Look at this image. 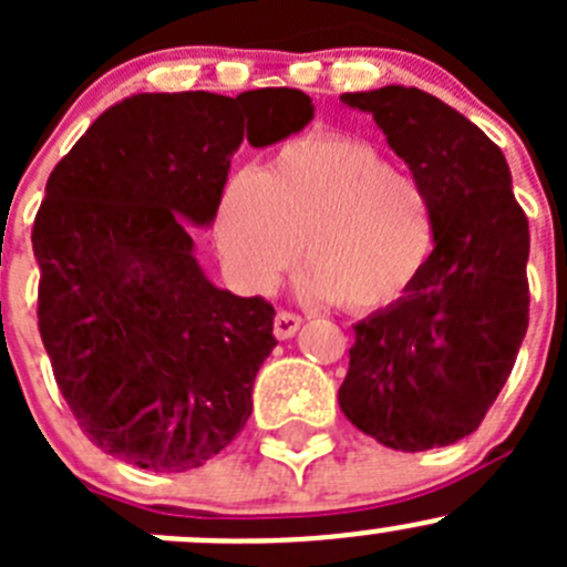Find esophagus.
I'll return each mask as SVG.
<instances>
[{
  "label": "esophagus",
  "mask_w": 567,
  "mask_h": 567,
  "mask_svg": "<svg viewBox=\"0 0 567 567\" xmlns=\"http://www.w3.org/2000/svg\"><path fill=\"white\" fill-rule=\"evenodd\" d=\"M299 326H301V318L296 316V312L279 310L277 318H274V334H277L279 340H290V337L299 331Z\"/></svg>",
  "instance_id": "34e87169"
}]
</instances>
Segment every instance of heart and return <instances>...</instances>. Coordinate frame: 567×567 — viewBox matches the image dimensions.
I'll list each match as a JSON object with an SVG mask.
<instances>
[{"label": "heart", "mask_w": 567, "mask_h": 567, "mask_svg": "<svg viewBox=\"0 0 567 567\" xmlns=\"http://www.w3.org/2000/svg\"><path fill=\"white\" fill-rule=\"evenodd\" d=\"M230 277L266 293L305 247V290L351 312L390 307L433 251V214L414 177L394 173L373 145L351 136H305L262 173L225 183L214 225Z\"/></svg>", "instance_id": "heart-1"}]
</instances>
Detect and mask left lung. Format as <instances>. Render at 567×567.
Listing matches in <instances>:
<instances>
[{"label": "left lung", "mask_w": 567, "mask_h": 567, "mask_svg": "<svg viewBox=\"0 0 567 567\" xmlns=\"http://www.w3.org/2000/svg\"><path fill=\"white\" fill-rule=\"evenodd\" d=\"M340 101L373 114L425 188L433 251L394 305L353 326L337 400L384 447H447L477 431L527 334L529 221L499 147L436 95L390 84Z\"/></svg>", "instance_id": "8db88e82"}]
</instances>
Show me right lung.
I'll return each mask as SVG.
<instances>
[{
    "instance_id": "1",
    "label": "right lung",
    "mask_w": 567,
    "mask_h": 567,
    "mask_svg": "<svg viewBox=\"0 0 567 567\" xmlns=\"http://www.w3.org/2000/svg\"><path fill=\"white\" fill-rule=\"evenodd\" d=\"M301 90L140 93L109 106L45 183L32 227L38 326L90 442L151 472L203 466L241 433L274 307L221 290L186 221L216 219L233 153L299 134Z\"/></svg>"
}]
</instances>
